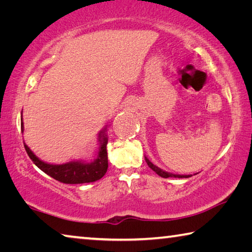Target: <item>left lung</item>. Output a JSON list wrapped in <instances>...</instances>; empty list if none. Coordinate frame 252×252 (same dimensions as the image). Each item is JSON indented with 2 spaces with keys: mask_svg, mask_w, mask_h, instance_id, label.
Listing matches in <instances>:
<instances>
[{
  "mask_svg": "<svg viewBox=\"0 0 252 252\" xmlns=\"http://www.w3.org/2000/svg\"><path fill=\"white\" fill-rule=\"evenodd\" d=\"M144 159H146V162L148 163V165L149 167H150V169H152L153 171H155L157 174H159L160 177H162V178H189V177H191L190 174H188V176H183V174H174V173H170V172H167V171H163V170L162 169H160V168H158L157 165H155L152 163V162L148 159L147 157H144Z\"/></svg>",
  "mask_w": 252,
  "mask_h": 252,
  "instance_id": "8db88e82",
  "label": "left lung"
}]
</instances>
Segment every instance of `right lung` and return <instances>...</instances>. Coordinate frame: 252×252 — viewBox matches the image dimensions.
<instances>
[{
	"label": "right lung",
	"mask_w": 252,
	"mask_h": 252,
	"mask_svg": "<svg viewBox=\"0 0 252 252\" xmlns=\"http://www.w3.org/2000/svg\"><path fill=\"white\" fill-rule=\"evenodd\" d=\"M106 127L100 131L97 135L99 141V151L97 156L93 161L87 162L83 160L70 161L62 164H53L42 161L31 151L27 144L24 143V148L30 159L33 163L48 176L52 177L60 182L67 183V185H78V183H89L94 182L104 176L108 170V152H106V144H108V134H106ZM21 130L24 131L23 119L21 122Z\"/></svg>",
	"instance_id": "add662e5"
}]
</instances>
